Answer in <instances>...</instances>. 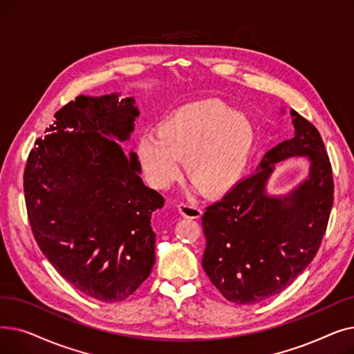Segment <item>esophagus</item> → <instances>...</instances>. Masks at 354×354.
Instances as JSON below:
<instances>
[{"label":"esophagus","instance_id":"obj_1","mask_svg":"<svg viewBox=\"0 0 354 354\" xmlns=\"http://www.w3.org/2000/svg\"><path fill=\"white\" fill-rule=\"evenodd\" d=\"M179 214L185 218H199L202 215V209L196 203H180Z\"/></svg>","mask_w":354,"mask_h":354}]
</instances>
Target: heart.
Listing matches in <instances>:
<instances>
[{
	"instance_id": "1",
	"label": "heart",
	"mask_w": 354,
	"mask_h": 354,
	"mask_svg": "<svg viewBox=\"0 0 354 354\" xmlns=\"http://www.w3.org/2000/svg\"><path fill=\"white\" fill-rule=\"evenodd\" d=\"M252 142L254 124L244 111L219 100H199L166 116L158 126V135L145 133L138 153L155 188H169L180 178L185 158L194 187L221 194L243 174Z\"/></svg>"
}]
</instances>
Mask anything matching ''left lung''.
Masks as SVG:
<instances>
[{
  "mask_svg": "<svg viewBox=\"0 0 354 354\" xmlns=\"http://www.w3.org/2000/svg\"><path fill=\"white\" fill-rule=\"evenodd\" d=\"M284 113V109H281ZM292 138L264 155L202 216L207 248L202 267L227 300L261 303L287 288L311 263L333 207V174L319 130L290 110ZM309 162L308 176L286 194L268 191L277 165L288 157Z\"/></svg>",
  "mask_w": 354,
  "mask_h": 354,
  "instance_id": "obj_1",
  "label": "left lung"
}]
</instances>
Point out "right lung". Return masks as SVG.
Returning a JSON list of instances; mask_svg holds the SVG:
<instances>
[{"instance_id":"1","label":"right lung","mask_w":354,"mask_h":354,"mask_svg":"<svg viewBox=\"0 0 354 354\" xmlns=\"http://www.w3.org/2000/svg\"><path fill=\"white\" fill-rule=\"evenodd\" d=\"M140 111L119 93L79 96L54 115L24 172L34 238L57 272L103 303L133 294L155 264L152 214L163 196L146 187L127 142Z\"/></svg>"}]
</instances>
